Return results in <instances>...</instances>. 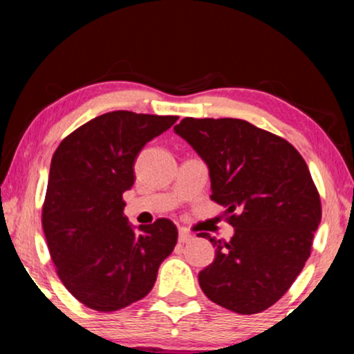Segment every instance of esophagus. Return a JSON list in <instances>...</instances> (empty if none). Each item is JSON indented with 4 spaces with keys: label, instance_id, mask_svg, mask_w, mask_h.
<instances>
[{
    "label": "esophagus",
    "instance_id": "1",
    "mask_svg": "<svg viewBox=\"0 0 354 354\" xmlns=\"http://www.w3.org/2000/svg\"><path fill=\"white\" fill-rule=\"evenodd\" d=\"M190 240H193V235L188 234L187 230L178 232V241H180V243H188Z\"/></svg>",
    "mask_w": 354,
    "mask_h": 354
}]
</instances>
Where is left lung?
<instances>
[{"label":"left lung","instance_id":"obj_1","mask_svg":"<svg viewBox=\"0 0 354 354\" xmlns=\"http://www.w3.org/2000/svg\"><path fill=\"white\" fill-rule=\"evenodd\" d=\"M209 171L211 200L225 206L234 236L209 234L216 258L198 280L211 301L239 314L272 306L292 287L321 224L309 169L287 140L241 119L185 118L174 127Z\"/></svg>","mask_w":354,"mask_h":354}]
</instances>
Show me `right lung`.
Listing matches in <instances>:
<instances>
[{"label": "right lung", "instance_id": "add662e5", "mask_svg": "<svg viewBox=\"0 0 354 354\" xmlns=\"http://www.w3.org/2000/svg\"><path fill=\"white\" fill-rule=\"evenodd\" d=\"M177 119L114 111L82 125L53 154L43 230L64 287L95 311H118L147 297L177 243L171 221L137 229L122 201L138 153Z\"/></svg>", "mask_w": 354, "mask_h": 354}]
</instances>
